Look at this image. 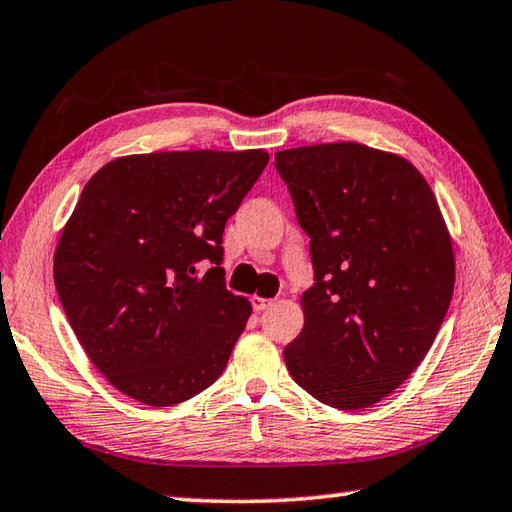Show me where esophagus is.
Wrapping results in <instances>:
<instances>
[{
	"mask_svg": "<svg viewBox=\"0 0 512 512\" xmlns=\"http://www.w3.org/2000/svg\"><path fill=\"white\" fill-rule=\"evenodd\" d=\"M250 304H253V308H255L257 313H259V310H266L270 304H273V299H266V297L253 295V297H250Z\"/></svg>",
	"mask_w": 512,
	"mask_h": 512,
	"instance_id": "obj_1",
	"label": "esophagus"
}]
</instances>
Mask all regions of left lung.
Listing matches in <instances>:
<instances>
[{
    "mask_svg": "<svg viewBox=\"0 0 512 512\" xmlns=\"http://www.w3.org/2000/svg\"><path fill=\"white\" fill-rule=\"evenodd\" d=\"M315 286L284 348L290 377L326 406L382 402L422 364L455 288L453 239L419 170L357 142L279 150Z\"/></svg>",
    "mask_w": 512,
    "mask_h": 512,
    "instance_id": "1",
    "label": "left lung"
}]
</instances>
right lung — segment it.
Returning a JSON list of instances; mask_svg holds the SVG:
<instances>
[{"label": "right lung", "mask_w": 512, "mask_h": 512, "mask_svg": "<svg viewBox=\"0 0 512 512\" xmlns=\"http://www.w3.org/2000/svg\"><path fill=\"white\" fill-rule=\"evenodd\" d=\"M266 164L264 148L166 150L88 179L53 275L70 328L119 393L175 406L222 375L253 313L224 286L222 235ZM204 258L214 268L199 276Z\"/></svg>", "instance_id": "right-lung-1"}]
</instances>
